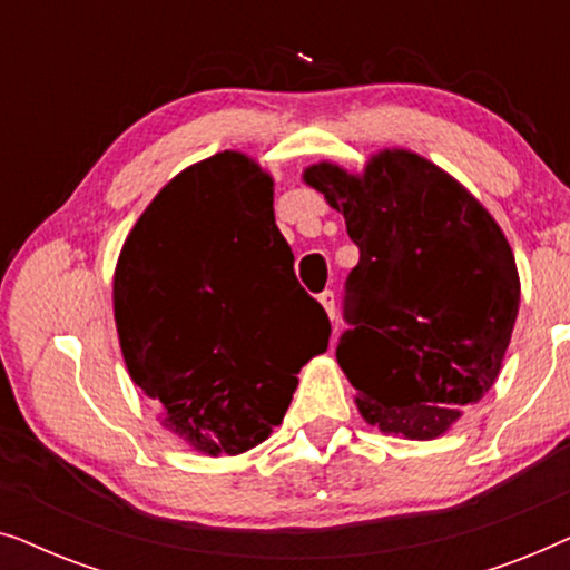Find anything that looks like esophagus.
Wrapping results in <instances>:
<instances>
[{"mask_svg": "<svg viewBox=\"0 0 570 570\" xmlns=\"http://www.w3.org/2000/svg\"><path fill=\"white\" fill-rule=\"evenodd\" d=\"M318 303H322L324 311H326V316H330L332 322H334V311H337V295H334L332 291L318 293Z\"/></svg>", "mask_w": 570, "mask_h": 570, "instance_id": "1", "label": "esophagus"}]
</instances>
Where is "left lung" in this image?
Instances as JSON below:
<instances>
[{
  "label": "left lung",
  "instance_id": "1",
  "mask_svg": "<svg viewBox=\"0 0 570 570\" xmlns=\"http://www.w3.org/2000/svg\"><path fill=\"white\" fill-rule=\"evenodd\" d=\"M306 184L345 215L361 252L345 279L337 363L381 433L428 441L495 384L519 314L511 246L488 209L433 163L376 155L365 174L332 163Z\"/></svg>",
  "mask_w": 570,
  "mask_h": 570
}]
</instances>
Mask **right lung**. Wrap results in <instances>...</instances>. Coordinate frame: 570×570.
<instances>
[{"instance_id": "1", "label": "right lung", "mask_w": 570, "mask_h": 570, "mask_svg": "<svg viewBox=\"0 0 570 570\" xmlns=\"http://www.w3.org/2000/svg\"><path fill=\"white\" fill-rule=\"evenodd\" d=\"M272 178L238 153L178 174L121 248L114 316L129 376L163 425L205 454H240L283 423L326 311L291 283Z\"/></svg>"}]
</instances>
